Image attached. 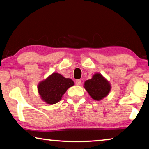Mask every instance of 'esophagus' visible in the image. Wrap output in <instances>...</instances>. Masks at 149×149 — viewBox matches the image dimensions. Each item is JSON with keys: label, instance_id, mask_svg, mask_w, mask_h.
Wrapping results in <instances>:
<instances>
[{"label": "esophagus", "instance_id": "obj_1", "mask_svg": "<svg viewBox=\"0 0 149 149\" xmlns=\"http://www.w3.org/2000/svg\"><path fill=\"white\" fill-rule=\"evenodd\" d=\"M75 84L77 85H80L81 84V79H77L76 81H75Z\"/></svg>", "mask_w": 149, "mask_h": 149}]
</instances>
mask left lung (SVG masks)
I'll return each mask as SVG.
<instances>
[{"label":"left lung","mask_w":149,"mask_h":149,"mask_svg":"<svg viewBox=\"0 0 149 149\" xmlns=\"http://www.w3.org/2000/svg\"><path fill=\"white\" fill-rule=\"evenodd\" d=\"M84 88L93 99L100 100L109 94L111 85L101 74L96 73L91 79L85 81Z\"/></svg>","instance_id":"1"}]
</instances>
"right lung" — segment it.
<instances>
[{"label": "right lung", "instance_id": "add662e5", "mask_svg": "<svg viewBox=\"0 0 149 149\" xmlns=\"http://www.w3.org/2000/svg\"><path fill=\"white\" fill-rule=\"evenodd\" d=\"M74 82L58 73H53L38 84V92L41 99L47 104H54L62 99L63 95Z\"/></svg>", "mask_w": 149, "mask_h": 149}]
</instances>
